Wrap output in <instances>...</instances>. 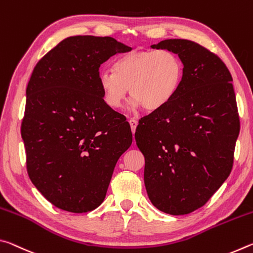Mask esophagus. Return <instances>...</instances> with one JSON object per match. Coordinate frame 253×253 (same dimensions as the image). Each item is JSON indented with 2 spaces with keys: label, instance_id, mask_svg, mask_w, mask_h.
I'll list each match as a JSON object with an SVG mask.
<instances>
[{
  "label": "esophagus",
  "instance_id": "obj_1",
  "mask_svg": "<svg viewBox=\"0 0 253 253\" xmlns=\"http://www.w3.org/2000/svg\"><path fill=\"white\" fill-rule=\"evenodd\" d=\"M129 125H130V128H131L132 134H134L135 130H136V127H137V125H138V122H137L135 118H130L129 119Z\"/></svg>",
  "mask_w": 253,
  "mask_h": 253
}]
</instances>
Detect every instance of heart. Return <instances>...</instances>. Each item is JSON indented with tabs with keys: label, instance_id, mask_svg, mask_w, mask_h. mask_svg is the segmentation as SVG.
Instances as JSON below:
<instances>
[{
	"label": "heart",
	"instance_id": "obj_1",
	"mask_svg": "<svg viewBox=\"0 0 253 253\" xmlns=\"http://www.w3.org/2000/svg\"><path fill=\"white\" fill-rule=\"evenodd\" d=\"M113 71L98 75L102 99L113 109H118L126 99L128 88L134 98L132 107L143 106L155 111L168 105L181 87L184 65L173 51L132 50L122 54Z\"/></svg>",
	"mask_w": 253,
	"mask_h": 253
}]
</instances>
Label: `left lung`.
I'll use <instances>...</instances> for the list:
<instances>
[{
  "instance_id": "1",
  "label": "left lung",
  "mask_w": 253,
  "mask_h": 253,
  "mask_svg": "<svg viewBox=\"0 0 253 253\" xmlns=\"http://www.w3.org/2000/svg\"><path fill=\"white\" fill-rule=\"evenodd\" d=\"M152 48L178 55L183 81L168 105L140 118L135 139L145 157L151 202L162 212L183 215L203 207L232 169L240 131L232 76L196 42L169 39Z\"/></svg>"
}]
</instances>
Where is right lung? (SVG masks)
I'll use <instances>...</instances> for the list:
<instances>
[{
    "instance_id": "1",
    "label": "right lung",
    "mask_w": 253,
    "mask_h": 253,
    "mask_svg": "<svg viewBox=\"0 0 253 253\" xmlns=\"http://www.w3.org/2000/svg\"><path fill=\"white\" fill-rule=\"evenodd\" d=\"M130 50L110 37H69L34 67L21 135L29 177L54 207L72 213L99 207L131 145L129 124L105 104L98 84L101 63Z\"/></svg>"
}]
</instances>
